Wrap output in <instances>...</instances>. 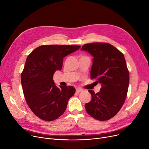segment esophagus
<instances>
[{"instance_id":"esophagus-1","label":"esophagus","mask_w":149,"mask_h":149,"mask_svg":"<svg viewBox=\"0 0 149 149\" xmlns=\"http://www.w3.org/2000/svg\"><path fill=\"white\" fill-rule=\"evenodd\" d=\"M83 90L82 89H80V88H77V89H76V92H77V93H80V92H83Z\"/></svg>"}]
</instances>
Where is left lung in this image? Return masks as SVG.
Here are the masks:
<instances>
[{
	"label": "left lung",
	"instance_id": "1",
	"mask_svg": "<svg viewBox=\"0 0 149 149\" xmlns=\"http://www.w3.org/2000/svg\"><path fill=\"white\" fill-rule=\"evenodd\" d=\"M81 50L93 57L91 79L101 84L100 91L89 90L92 99L85 104L88 114L99 121L112 118L118 113L127 97L129 72L124 55L107 43L84 45Z\"/></svg>",
	"mask_w": 149,
	"mask_h": 149
}]
</instances>
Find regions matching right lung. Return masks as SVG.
Returning a JSON list of instances; mask_svg holds the SVG:
<instances>
[{"mask_svg": "<svg viewBox=\"0 0 149 149\" xmlns=\"http://www.w3.org/2000/svg\"><path fill=\"white\" fill-rule=\"evenodd\" d=\"M74 45H42L28 56L21 74L26 103L33 112L45 121L58 118L66 110L75 92L73 86H56L53 75L61 70L63 59L80 48Z\"/></svg>", "mask_w": 149, "mask_h": 149, "instance_id": "add662e5", "label": "right lung"}]
</instances>
